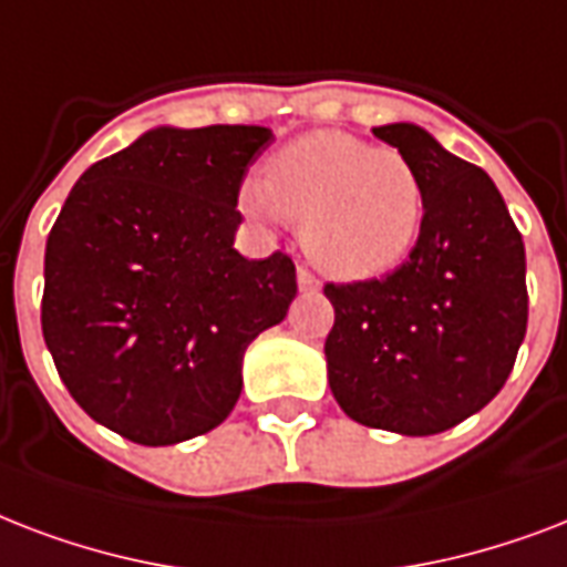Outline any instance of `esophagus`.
I'll return each mask as SVG.
<instances>
[{"label":"esophagus","mask_w":567,"mask_h":567,"mask_svg":"<svg viewBox=\"0 0 567 567\" xmlns=\"http://www.w3.org/2000/svg\"><path fill=\"white\" fill-rule=\"evenodd\" d=\"M296 278H298V289H301V292H319V280H316L307 269H298Z\"/></svg>","instance_id":"obj_1"}]
</instances>
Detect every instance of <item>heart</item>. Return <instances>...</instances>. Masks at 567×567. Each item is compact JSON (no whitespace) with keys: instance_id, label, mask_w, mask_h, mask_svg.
<instances>
[{"instance_id":"obj_1","label":"heart","mask_w":567,"mask_h":567,"mask_svg":"<svg viewBox=\"0 0 567 567\" xmlns=\"http://www.w3.org/2000/svg\"><path fill=\"white\" fill-rule=\"evenodd\" d=\"M239 209L257 221L298 218L301 245L319 269L370 280L396 269L423 234L425 183L396 147L316 130L284 144L266 179L239 183Z\"/></svg>"}]
</instances>
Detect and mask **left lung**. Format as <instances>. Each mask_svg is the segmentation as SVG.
Masks as SVG:
<instances>
[{
  "label": "left lung",
  "instance_id": "1",
  "mask_svg": "<svg viewBox=\"0 0 567 567\" xmlns=\"http://www.w3.org/2000/svg\"><path fill=\"white\" fill-rule=\"evenodd\" d=\"M425 183L423 234L381 280L328 284V384L354 423L446 432L497 396L526 333L524 239L494 179L416 124L372 130Z\"/></svg>",
  "mask_w": 567,
  "mask_h": 567
}]
</instances>
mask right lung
Listing matches in <instances>:
<instances>
[{
	"instance_id": "1",
	"label": "right lung",
	"mask_w": 567,
	"mask_h": 567,
	"mask_svg": "<svg viewBox=\"0 0 567 567\" xmlns=\"http://www.w3.org/2000/svg\"><path fill=\"white\" fill-rule=\"evenodd\" d=\"M269 126H153L70 188L43 257V340L91 420L142 446L213 432L245 349L296 298L287 254L234 248Z\"/></svg>"
}]
</instances>
